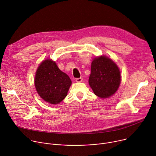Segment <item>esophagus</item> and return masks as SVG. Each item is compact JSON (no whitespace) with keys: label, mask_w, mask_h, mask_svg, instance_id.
Masks as SVG:
<instances>
[{"label":"esophagus","mask_w":156,"mask_h":156,"mask_svg":"<svg viewBox=\"0 0 156 156\" xmlns=\"http://www.w3.org/2000/svg\"><path fill=\"white\" fill-rule=\"evenodd\" d=\"M75 80L76 82H81L83 80V78H77L75 79Z\"/></svg>","instance_id":"obj_1"}]
</instances>
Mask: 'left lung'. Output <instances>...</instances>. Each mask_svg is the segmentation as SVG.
<instances>
[{"label":"left lung","mask_w":156,"mask_h":156,"mask_svg":"<svg viewBox=\"0 0 156 156\" xmlns=\"http://www.w3.org/2000/svg\"><path fill=\"white\" fill-rule=\"evenodd\" d=\"M120 83V72L117 65L105 56L96 57L91 63L89 84L99 98L113 95Z\"/></svg>","instance_id":"8db88e82"}]
</instances>
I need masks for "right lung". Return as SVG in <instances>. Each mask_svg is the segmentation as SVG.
Masks as SVG:
<instances>
[{
	"mask_svg": "<svg viewBox=\"0 0 156 156\" xmlns=\"http://www.w3.org/2000/svg\"><path fill=\"white\" fill-rule=\"evenodd\" d=\"M35 87L40 97L45 101L57 104L67 95L72 81L52 60L43 61L36 71Z\"/></svg>",
	"mask_w": 156,
	"mask_h": 156,
	"instance_id": "add662e5",
	"label": "right lung"
}]
</instances>
